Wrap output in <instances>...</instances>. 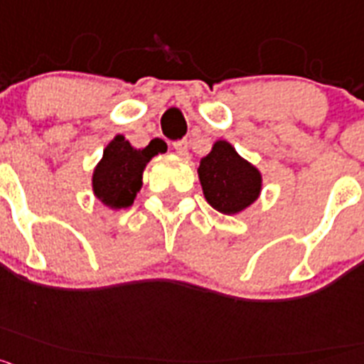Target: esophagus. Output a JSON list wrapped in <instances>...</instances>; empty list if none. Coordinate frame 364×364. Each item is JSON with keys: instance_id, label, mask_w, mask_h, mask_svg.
<instances>
[{"instance_id": "esophagus-1", "label": "esophagus", "mask_w": 364, "mask_h": 364, "mask_svg": "<svg viewBox=\"0 0 364 364\" xmlns=\"http://www.w3.org/2000/svg\"><path fill=\"white\" fill-rule=\"evenodd\" d=\"M172 148L178 151L179 156H183V157L188 156V141H186V139H179V141H173Z\"/></svg>"}]
</instances>
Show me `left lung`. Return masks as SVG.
Wrapping results in <instances>:
<instances>
[{
	"label": "left lung",
	"mask_w": 364,
	"mask_h": 364,
	"mask_svg": "<svg viewBox=\"0 0 364 364\" xmlns=\"http://www.w3.org/2000/svg\"><path fill=\"white\" fill-rule=\"evenodd\" d=\"M198 173L205 198L221 214L240 213L260 194V172L225 141H218L201 159Z\"/></svg>",
	"instance_id": "1"
}]
</instances>
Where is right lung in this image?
I'll use <instances>...</instances> for the list:
<instances>
[{"label":"right lung","instance_id":"add662e5","mask_svg":"<svg viewBox=\"0 0 364 364\" xmlns=\"http://www.w3.org/2000/svg\"><path fill=\"white\" fill-rule=\"evenodd\" d=\"M157 151L159 148L151 143L143 150H135L122 135H117L95 168V196L112 208L129 207L143 185L144 166Z\"/></svg>","mask_w":364,"mask_h":364}]
</instances>
